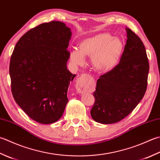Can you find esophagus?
Listing matches in <instances>:
<instances>
[{
	"mask_svg": "<svg viewBox=\"0 0 160 160\" xmlns=\"http://www.w3.org/2000/svg\"><path fill=\"white\" fill-rule=\"evenodd\" d=\"M89 76V75L82 74L77 80L76 88L77 92L80 93H83L87 92L88 90V80Z\"/></svg>",
	"mask_w": 160,
	"mask_h": 160,
	"instance_id": "esophagus-1",
	"label": "esophagus"
}]
</instances>
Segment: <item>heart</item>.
<instances>
[{"mask_svg": "<svg viewBox=\"0 0 160 160\" xmlns=\"http://www.w3.org/2000/svg\"><path fill=\"white\" fill-rule=\"evenodd\" d=\"M123 41L109 33H99L84 39L79 50L73 49L70 58L76 64H82L84 57H92V64L97 71L106 73L117 67L123 54Z\"/></svg>", "mask_w": 160, "mask_h": 160, "instance_id": "heart-1", "label": "heart"}]
</instances>
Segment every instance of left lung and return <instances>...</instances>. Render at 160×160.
<instances>
[{"instance_id": "obj_1", "label": "left lung", "mask_w": 160, "mask_h": 160, "mask_svg": "<svg viewBox=\"0 0 160 160\" xmlns=\"http://www.w3.org/2000/svg\"><path fill=\"white\" fill-rule=\"evenodd\" d=\"M126 30V44L119 64L100 76L93 92L91 116L100 123H117L126 117L146 91L149 64L145 46L130 28Z\"/></svg>"}]
</instances>
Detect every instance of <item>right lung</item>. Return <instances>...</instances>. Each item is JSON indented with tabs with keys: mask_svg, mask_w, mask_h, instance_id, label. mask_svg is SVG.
I'll use <instances>...</instances> for the list:
<instances>
[{
	"mask_svg": "<svg viewBox=\"0 0 160 160\" xmlns=\"http://www.w3.org/2000/svg\"><path fill=\"white\" fill-rule=\"evenodd\" d=\"M71 34L60 21L40 24L21 37L12 52V95L25 113L38 123L58 121L68 101V86L76 77L67 66Z\"/></svg>",
	"mask_w": 160,
	"mask_h": 160,
	"instance_id": "add662e5",
	"label": "right lung"
}]
</instances>
